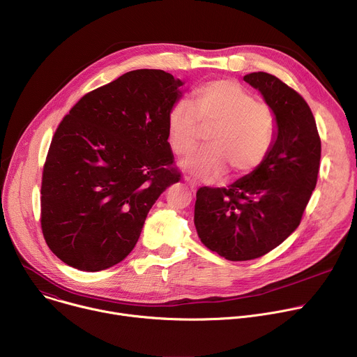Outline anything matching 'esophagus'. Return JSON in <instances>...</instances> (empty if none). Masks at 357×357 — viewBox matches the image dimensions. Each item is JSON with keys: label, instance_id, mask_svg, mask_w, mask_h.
<instances>
[{"label": "esophagus", "instance_id": "esophagus-1", "mask_svg": "<svg viewBox=\"0 0 357 357\" xmlns=\"http://www.w3.org/2000/svg\"><path fill=\"white\" fill-rule=\"evenodd\" d=\"M185 181L189 183V186H190V189H192V190H196V189H197V183H196L192 178L186 176V178H185Z\"/></svg>", "mask_w": 357, "mask_h": 357}]
</instances>
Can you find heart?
Here are the masks:
<instances>
[{
    "mask_svg": "<svg viewBox=\"0 0 357 357\" xmlns=\"http://www.w3.org/2000/svg\"><path fill=\"white\" fill-rule=\"evenodd\" d=\"M190 107L185 101L168 113V142L176 155H188L196 146L199 124L211 128L209 148L182 161V168L199 179H212L230 167L236 175L256 169L267 157L274 139L275 119L271 109L233 80H216L193 90Z\"/></svg>",
    "mask_w": 357,
    "mask_h": 357,
    "instance_id": "obj_1",
    "label": "heart"
}]
</instances>
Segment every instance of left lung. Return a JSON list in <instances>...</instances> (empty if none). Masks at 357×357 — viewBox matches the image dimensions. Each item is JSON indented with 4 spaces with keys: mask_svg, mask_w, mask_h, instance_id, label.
Segmentation results:
<instances>
[{
    "mask_svg": "<svg viewBox=\"0 0 357 357\" xmlns=\"http://www.w3.org/2000/svg\"><path fill=\"white\" fill-rule=\"evenodd\" d=\"M243 79L274 113L271 148L256 169L227 188H200L195 203L200 241L230 261L259 259L296 230L321 161V139L307 101L270 73Z\"/></svg>",
    "mask_w": 357,
    "mask_h": 357,
    "instance_id": "1",
    "label": "left lung"
}]
</instances>
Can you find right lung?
<instances>
[{
    "mask_svg": "<svg viewBox=\"0 0 357 357\" xmlns=\"http://www.w3.org/2000/svg\"><path fill=\"white\" fill-rule=\"evenodd\" d=\"M183 82L131 70L83 96L59 124L42 175L40 225L65 264L101 271L135 247L160 195L179 181L167 119Z\"/></svg>",
    "mask_w": 357,
    "mask_h": 357,
    "instance_id": "obj_1",
    "label": "right lung"
}]
</instances>
